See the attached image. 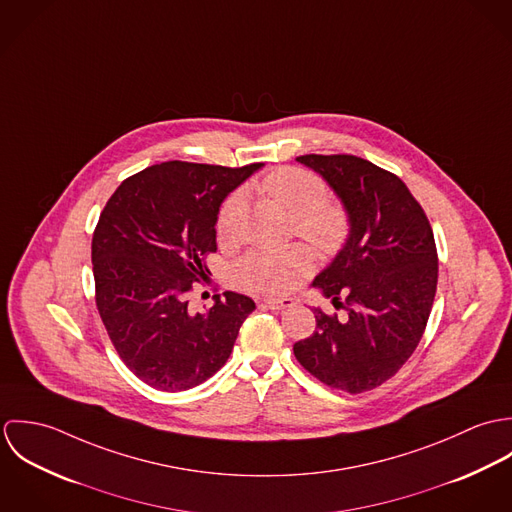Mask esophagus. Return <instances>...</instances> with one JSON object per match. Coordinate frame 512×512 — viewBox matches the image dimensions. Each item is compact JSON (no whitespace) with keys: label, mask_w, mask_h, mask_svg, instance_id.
Returning a JSON list of instances; mask_svg holds the SVG:
<instances>
[{"label":"esophagus","mask_w":512,"mask_h":512,"mask_svg":"<svg viewBox=\"0 0 512 512\" xmlns=\"http://www.w3.org/2000/svg\"><path fill=\"white\" fill-rule=\"evenodd\" d=\"M264 305L270 307V309H274V311H282V309L292 307L293 299H290V297H280V299L270 297V299H264Z\"/></svg>","instance_id":"1"}]
</instances>
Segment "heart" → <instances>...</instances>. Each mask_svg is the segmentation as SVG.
Wrapping results in <instances>:
<instances>
[{
	"label": "heart",
	"mask_w": 512,
	"mask_h": 512,
	"mask_svg": "<svg viewBox=\"0 0 512 512\" xmlns=\"http://www.w3.org/2000/svg\"><path fill=\"white\" fill-rule=\"evenodd\" d=\"M262 191L286 207L292 215V232L323 252H337L349 238L351 219L347 209L329 199L325 181L301 167H280L268 173ZM246 215L244 195L232 193L219 209L217 236L222 244L240 238ZM313 270V254L303 244L284 250H250L232 268V282L238 290L282 295L303 282Z\"/></svg>",
	"instance_id": "1"
}]
</instances>
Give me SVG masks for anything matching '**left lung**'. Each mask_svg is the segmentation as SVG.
Segmentation results:
<instances>
[{"label":"left lung","instance_id":"obj_1","mask_svg":"<svg viewBox=\"0 0 512 512\" xmlns=\"http://www.w3.org/2000/svg\"><path fill=\"white\" fill-rule=\"evenodd\" d=\"M339 195L351 234L313 286L345 315L315 309V331L293 355L323 384L361 394L416 351L438 288L432 224L404 181L357 155H299Z\"/></svg>","mask_w":512,"mask_h":512}]
</instances>
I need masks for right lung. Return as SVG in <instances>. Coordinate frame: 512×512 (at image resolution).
Wrapping results in <instances>:
<instances>
[{
	"label": "right lung",
	"mask_w": 512,
	"mask_h": 512,
	"mask_svg": "<svg viewBox=\"0 0 512 512\" xmlns=\"http://www.w3.org/2000/svg\"><path fill=\"white\" fill-rule=\"evenodd\" d=\"M260 167L151 165L124 179L100 213L96 307L124 365L151 388L181 392L211 378L256 309L250 297L224 292L193 311L189 293L211 274L205 260L217 252L220 203Z\"/></svg>",
	"instance_id": "right-lung-1"
}]
</instances>
